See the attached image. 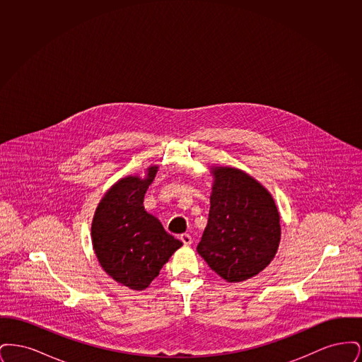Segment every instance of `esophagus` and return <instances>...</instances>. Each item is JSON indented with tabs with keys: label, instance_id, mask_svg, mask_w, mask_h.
Masks as SVG:
<instances>
[{
	"label": "esophagus",
	"instance_id": "1",
	"mask_svg": "<svg viewBox=\"0 0 362 362\" xmlns=\"http://www.w3.org/2000/svg\"><path fill=\"white\" fill-rule=\"evenodd\" d=\"M180 241L185 244V245H189L192 243V238L189 236V233H182L180 235Z\"/></svg>",
	"mask_w": 362,
	"mask_h": 362
}]
</instances>
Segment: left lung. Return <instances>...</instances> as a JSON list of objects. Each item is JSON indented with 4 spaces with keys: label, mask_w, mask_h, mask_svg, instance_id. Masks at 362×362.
I'll return each instance as SVG.
<instances>
[{
    "label": "left lung",
    "mask_w": 362,
    "mask_h": 362,
    "mask_svg": "<svg viewBox=\"0 0 362 362\" xmlns=\"http://www.w3.org/2000/svg\"><path fill=\"white\" fill-rule=\"evenodd\" d=\"M206 229L197 251L228 282L257 276L276 257L279 214L269 191L230 167L213 170Z\"/></svg>",
    "instance_id": "left-lung-1"
}]
</instances>
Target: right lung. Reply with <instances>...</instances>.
<instances>
[{
  "label": "right lung",
  "mask_w": 362,
  "mask_h": 362,
  "mask_svg": "<svg viewBox=\"0 0 362 362\" xmlns=\"http://www.w3.org/2000/svg\"><path fill=\"white\" fill-rule=\"evenodd\" d=\"M156 173L155 165L148 168L145 179H121L104 195L92 223V243L104 272L134 291L148 288L182 245L144 209Z\"/></svg>",
  "instance_id": "add662e5"
}]
</instances>
